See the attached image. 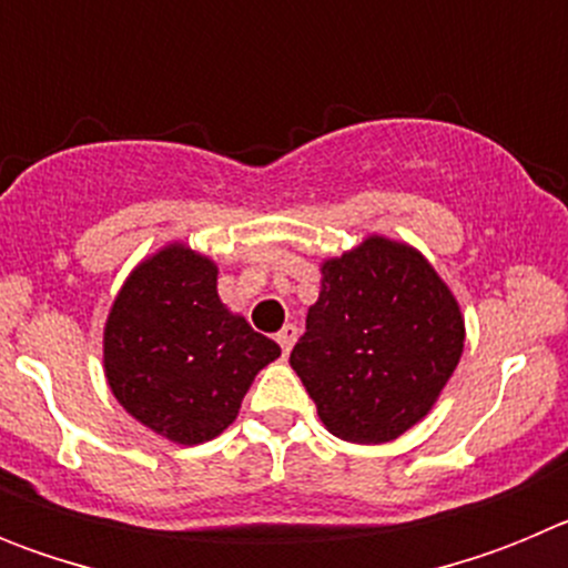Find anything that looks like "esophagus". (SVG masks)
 <instances>
[{"label": "esophagus", "mask_w": 568, "mask_h": 568, "mask_svg": "<svg viewBox=\"0 0 568 568\" xmlns=\"http://www.w3.org/2000/svg\"><path fill=\"white\" fill-rule=\"evenodd\" d=\"M295 338H298V327H295V324H284V327H281L278 333H275V341H278V344H281V353H284V355H287L290 349H293Z\"/></svg>", "instance_id": "esophagus-1"}]
</instances>
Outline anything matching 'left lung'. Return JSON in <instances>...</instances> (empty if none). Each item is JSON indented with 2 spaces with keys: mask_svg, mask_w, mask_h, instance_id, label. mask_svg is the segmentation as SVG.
<instances>
[{
  "mask_svg": "<svg viewBox=\"0 0 568 568\" xmlns=\"http://www.w3.org/2000/svg\"><path fill=\"white\" fill-rule=\"evenodd\" d=\"M453 290L409 244L369 235L321 264L290 366L341 440L386 444L429 415L464 353Z\"/></svg>",
  "mask_w": 568,
  "mask_h": 568,
  "instance_id": "1",
  "label": "left lung"
}]
</instances>
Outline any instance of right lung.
Listing matches in <instances>:
<instances>
[{
	"mask_svg": "<svg viewBox=\"0 0 568 568\" xmlns=\"http://www.w3.org/2000/svg\"><path fill=\"white\" fill-rule=\"evenodd\" d=\"M219 267L173 241L144 258L104 324V378L139 424L173 444L213 440L235 420L281 346L230 313Z\"/></svg>",
	"mask_w": 568,
	"mask_h": 568,
	"instance_id": "obj_1",
	"label": "right lung"
}]
</instances>
